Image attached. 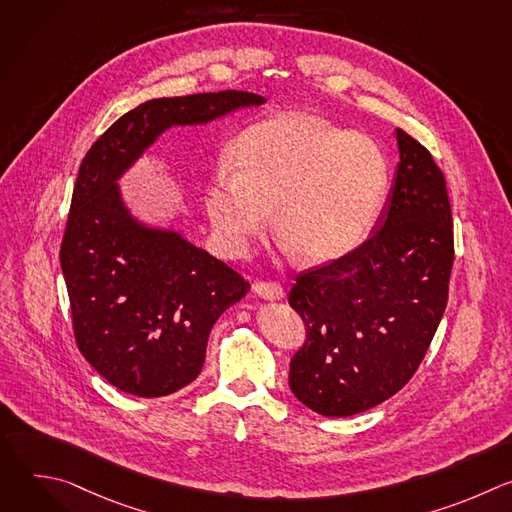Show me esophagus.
<instances>
[{"instance_id":"1","label":"esophagus","mask_w":512,"mask_h":512,"mask_svg":"<svg viewBox=\"0 0 512 512\" xmlns=\"http://www.w3.org/2000/svg\"><path fill=\"white\" fill-rule=\"evenodd\" d=\"M253 291L263 298V300H269V302H275V300H281L285 296V291L279 283L275 281H255L253 283Z\"/></svg>"}]
</instances>
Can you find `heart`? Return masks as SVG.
<instances>
[{
  "instance_id": "obj_1",
  "label": "heart",
  "mask_w": 512,
  "mask_h": 512,
  "mask_svg": "<svg viewBox=\"0 0 512 512\" xmlns=\"http://www.w3.org/2000/svg\"><path fill=\"white\" fill-rule=\"evenodd\" d=\"M389 188V162L367 135L306 115L247 127L206 188V212L229 257H245L275 227L306 261H332L373 231Z\"/></svg>"
}]
</instances>
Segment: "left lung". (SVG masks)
<instances>
[{
  "label": "left lung",
  "mask_w": 512,
  "mask_h": 512,
  "mask_svg": "<svg viewBox=\"0 0 512 512\" xmlns=\"http://www.w3.org/2000/svg\"><path fill=\"white\" fill-rule=\"evenodd\" d=\"M399 166L375 233L348 255L296 277L289 306L306 342L289 387L326 417L367 411L415 375L448 304L452 208L431 154L397 129Z\"/></svg>",
  "instance_id": "left-lung-1"
}]
</instances>
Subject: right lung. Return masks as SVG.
I'll return each instance as SVG.
<instances>
[{"mask_svg": "<svg viewBox=\"0 0 512 512\" xmlns=\"http://www.w3.org/2000/svg\"><path fill=\"white\" fill-rule=\"evenodd\" d=\"M263 103L245 91L152 99L119 117L87 152L60 267L77 346L119 391L164 397L192 383L214 322L251 285L180 233L135 221L117 180L166 129Z\"/></svg>", "mask_w": 512, "mask_h": 512, "instance_id": "obj_1", "label": "right lung"}]
</instances>
